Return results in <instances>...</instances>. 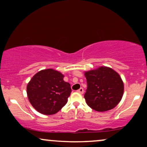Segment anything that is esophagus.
I'll list each match as a JSON object with an SVG mask.
<instances>
[{"instance_id":"34e87169","label":"esophagus","mask_w":147,"mask_h":147,"mask_svg":"<svg viewBox=\"0 0 147 147\" xmlns=\"http://www.w3.org/2000/svg\"><path fill=\"white\" fill-rule=\"evenodd\" d=\"M77 92H78L79 94H83L84 90V89H83V88H80L79 90H77Z\"/></svg>"}]
</instances>
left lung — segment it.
I'll return each mask as SVG.
<instances>
[{"instance_id":"1","label":"left lung","mask_w":147,"mask_h":147,"mask_svg":"<svg viewBox=\"0 0 147 147\" xmlns=\"http://www.w3.org/2000/svg\"><path fill=\"white\" fill-rule=\"evenodd\" d=\"M88 88L84 94L86 103L98 112L113 109L121 100L123 82L117 72L108 67L86 71Z\"/></svg>"}]
</instances>
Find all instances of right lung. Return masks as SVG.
Masks as SVG:
<instances>
[{"label": "right lung", "mask_w": 147, "mask_h": 147, "mask_svg": "<svg viewBox=\"0 0 147 147\" xmlns=\"http://www.w3.org/2000/svg\"><path fill=\"white\" fill-rule=\"evenodd\" d=\"M64 76L53 69L37 72L28 84L27 93L33 108L40 113L51 115L59 112L67 102L71 89L63 81Z\"/></svg>", "instance_id": "add662e5"}]
</instances>
